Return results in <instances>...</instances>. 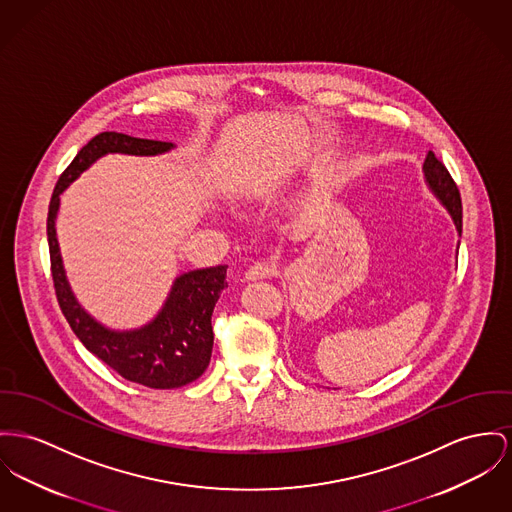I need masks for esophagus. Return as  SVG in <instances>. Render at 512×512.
Instances as JSON below:
<instances>
[{
	"instance_id": "1",
	"label": "esophagus",
	"mask_w": 512,
	"mask_h": 512,
	"mask_svg": "<svg viewBox=\"0 0 512 512\" xmlns=\"http://www.w3.org/2000/svg\"><path fill=\"white\" fill-rule=\"evenodd\" d=\"M277 275V264L270 262V260H260L256 264H252L248 270H246V279L250 281H256V279H268Z\"/></svg>"
}]
</instances>
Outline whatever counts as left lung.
I'll use <instances>...</instances> for the list:
<instances>
[{
  "label": "left lung",
  "instance_id": "left-lung-1",
  "mask_svg": "<svg viewBox=\"0 0 512 512\" xmlns=\"http://www.w3.org/2000/svg\"><path fill=\"white\" fill-rule=\"evenodd\" d=\"M423 171H425V178H427L431 190L437 194V198L450 211L458 233H462V200H460V192H458V186H456L454 178L450 176V172L444 167L443 161L433 151L427 153L425 163H423Z\"/></svg>",
  "mask_w": 512,
  "mask_h": 512
}]
</instances>
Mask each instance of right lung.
<instances>
[{
  "mask_svg": "<svg viewBox=\"0 0 512 512\" xmlns=\"http://www.w3.org/2000/svg\"><path fill=\"white\" fill-rule=\"evenodd\" d=\"M171 147L172 143L167 141L141 139L118 132H103L93 137L81 147L68 169L58 178L46 219L56 299L73 334L118 375L159 390L180 388L204 375L213 347L211 314L221 291L227 287V266L180 275L172 285L165 307L151 324L134 332H110L79 307L71 295L62 268L54 221L60 194L99 157L106 153L157 155Z\"/></svg>",
  "mask_w": 512,
  "mask_h": 512,
  "instance_id": "1",
  "label": "right lung"
}]
</instances>
